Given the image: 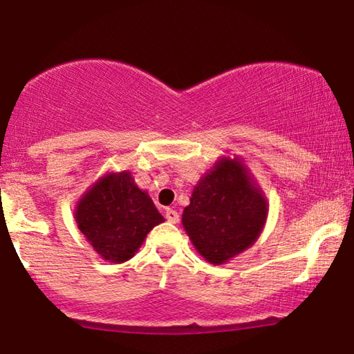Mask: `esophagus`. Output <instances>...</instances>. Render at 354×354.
Returning <instances> with one entry per match:
<instances>
[{
    "mask_svg": "<svg viewBox=\"0 0 354 354\" xmlns=\"http://www.w3.org/2000/svg\"><path fill=\"white\" fill-rule=\"evenodd\" d=\"M165 218L170 223H179V213L176 210H173V208H167Z\"/></svg>",
    "mask_w": 354,
    "mask_h": 354,
    "instance_id": "34e87169",
    "label": "esophagus"
}]
</instances>
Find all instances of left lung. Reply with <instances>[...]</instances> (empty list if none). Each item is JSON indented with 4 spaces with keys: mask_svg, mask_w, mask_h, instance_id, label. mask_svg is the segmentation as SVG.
Segmentation results:
<instances>
[{
    "mask_svg": "<svg viewBox=\"0 0 354 354\" xmlns=\"http://www.w3.org/2000/svg\"><path fill=\"white\" fill-rule=\"evenodd\" d=\"M266 215L265 197L252 186L242 163L223 158L194 189L183 225L198 253L221 265L257 241Z\"/></svg>",
    "mask_w": 354,
    "mask_h": 354,
    "instance_id": "1",
    "label": "left lung"
}]
</instances>
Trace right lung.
I'll list each match as a JSON object with an SVG mask.
<instances>
[{"label": "right lung", "instance_id": "add662e5", "mask_svg": "<svg viewBox=\"0 0 354 354\" xmlns=\"http://www.w3.org/2000/svg\"><path fill=\"white\" fill-rule=\"evenodd\" d=\"M78 229L104 260L123 263L141 247L147 232L163 216L128 171L94 184L77 208Z\"/></svg>", "mask_w": 354, "mask_h": 354}]
</instances>
